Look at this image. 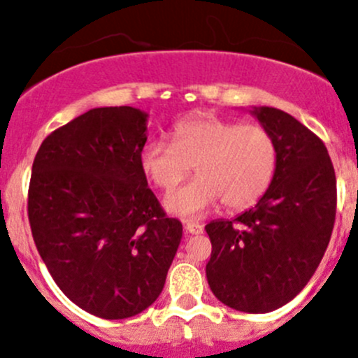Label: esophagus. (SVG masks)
<instances>
[{
    "mask_svg": "<svg viewBox=\"0 0 358 358\" xmlns=\"http://www.w3.org/2000/svg\"><path fill=\"white\" fill-rule=\"evenodd\" d=\"M184 229H186V234H191V236L203 233V226H201V224H196V222H186Z\"/></svg>",
    "mask_w": 358,
    "mask_h": 358,
    "instance_id": "1",
    "label": "esophagus"
}]
</instances>
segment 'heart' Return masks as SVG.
Here are the masks:
<instances>
[{"label":"heart","mask_w":358,"mask_h":358,"mask_svg":"<svg viewBox=\"0 0 358 358\" xmlns=\"http://www.w3.org/2000/svg\"><path fill=\"white\" fill-rule=\"evenodd\" d=\"M189 180L165 198V208L196 219L222 203L245 210L265 194L278 169V145L259 124H239L217 115H198L174 127L172 141L150 139L141 167L162 191H171L193 171Z\"/></svg>","instance_id":"obj_1"}]
</instances>
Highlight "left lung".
<instances>
[{"label":"left lung","instance_id":"8db88e82","mask_svg":"<svg viewBox=\"0 0 358 358\" xmlns=\"http://www.w3.org/2000/svg\"><path fill=\"white\" fill-rule=\"evenodd\" d=\"M255 115L274 136L278 169L253 208L205 226L206 279L227 307L265 314L293 300L319 267L336 217V176L310 129L278 108L262 106Z\"/></svg>","mask_w":358,"mask_h":358}]
</instances>
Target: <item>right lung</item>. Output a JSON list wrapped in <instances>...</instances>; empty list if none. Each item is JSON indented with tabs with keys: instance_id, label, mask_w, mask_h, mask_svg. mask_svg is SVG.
I'll return each mask as SVG.
<instances>
[{
	"instance_id": "right-lung-1",
	"label": "right lung",
	"mask_w": 358,
	"mask_h": 358,
	"mask_svg": "<svg viewBox=\"0 0 358 358\" xmlns=\"http://www.w3.org/2000/svg\"><path fill=\"white\" fill-rule=\"evenodd\" d=\"M146 113L93 108L51 132L36 153L27 215L51 278L77 307L127 319L162 293L182 238L141 167Z\"/></svg>"
}]
</instances>
